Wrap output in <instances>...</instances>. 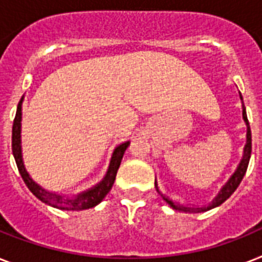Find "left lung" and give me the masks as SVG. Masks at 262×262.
<instances>
[{
  "label": "left lung",
  "instance_id": "left-lung-1",
  "mask_svg": "<svg viewBox=\"0 0 262 262\" xmlns=\"http://www.w3.org/2000/svg\"><path fill=\"white\" fill-rule=\"evenodd\" d=\"M242 99V96H241ZM242 114H244V119L246 125H248V141H246V145H245V152H244V159L241 160L239 166L236 168V171L234 172L230 181H228L226 185L223 186V189L220 190V193L217 194L212 204H209V207H205V208H193V207H183V205H179V204L174 203L171 201L170 199H167L166 195H163V199L167 201L170 205H171L174 209H178V211H185V212H204V211H208V209H212V208L217 207L220 204H223L226 200L230 197V195L236 190V187L239 186L241 181L244 178L245 172L248 170V166H249V160H250V155H252V132H250V125H249V121H248V115H246V111H245V106H244V111H242ZM159 191V190H158Z\"/></svg>",
  "mask_w": 262,
  "mask_h": 262
}]
</instances>
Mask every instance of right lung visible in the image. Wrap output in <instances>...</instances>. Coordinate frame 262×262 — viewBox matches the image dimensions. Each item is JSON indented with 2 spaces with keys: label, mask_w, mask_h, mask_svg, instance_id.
<instances>
[{
  "label": "right lung",
  "mask_w": 262,
  "mask_h": 262,
  "mask_svg": "<svg viewBox=\"0 0 262 262\" xmlns=\"http://www.w3.org/2000/svg\"><path fill=\"white\" fill-rule=\"evenodd\" d=\"M23 100V99H21ZM21 100L18 103L17 111H16V117L13 119V127H12V152H13L14 160H16V164H17L18 172L21 175L23 181L27 185V187L30 189L31 193L34 195H36L40 201H43L45 204H49V205H53L55 208H59V209H71V211H81V209H88V208H92L95 205H98L100 201H102L106 194L110 191V189L114 185L115 175L118 171L119 164H121V160H122V156L126 151L127 145H129V141L121 144L118 147L115 148L114 154H113V158H111L110 167H108V171H107L106 177L103 179L102 182L96 185L94 189H91L88 191H84L81 194H79L77 197H61L58 194H54V193H49V191L43 190L42 187L36 185V183L31 179V177L28 175V172L26 171L24 168V164H23L21 159V145H20V122H21Z\"/></svg>",
  "instance_id": "add662e5"
}]
</instances>
